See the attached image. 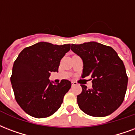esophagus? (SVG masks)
<instances>
[{
  "instance_id": "34e87169",
  "label": "esophagus",
  "mask_w": 135,
  "mask_h": 135,
  "mask_svg": "<svg viewBox=\"0 0 135 135\" xmlns=\"http://www.w3.org/2000/svg\"><path fill=\"white\" fill-rule=\"evenodd\" d=\"M76 85H78L77 82H76V81H71V86H75Z\"/></svg>"
}]
</instances>
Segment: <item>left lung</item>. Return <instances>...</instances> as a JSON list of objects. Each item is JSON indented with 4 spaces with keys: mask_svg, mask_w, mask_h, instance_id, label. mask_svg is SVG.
<instances>
[{
    "mask_svg": "<svg viewBox=\"0 0 135 135\" xmlns=\"http://www.w3.org/2000/svg\"><path fill=\"white\" fill-rule=\"evenodd\" d=\"M71 49L83 60L81 77L91 76L92 87L81 84L78 105L84 113L101 117L109 115L123 102L128 77L122 60L110 46L97 42L71 44Z\"/></svg>",
    "mask_w": 135,
    "mask_h": 135,
    "instance_id": "8db88e82",
    "label": "left lung"
}]
</instances>
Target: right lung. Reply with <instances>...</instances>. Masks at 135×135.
<instances>
[{
  "mask_svg": "<svg viewBox=\"0 0 135 135\" xmlns=\"http://www.w3.org/2000/svg\"><path fill=\"white\" fill-rule=\"evenodd\" d=\"M70 46L37 43L25 48L14 61L11 76L12 87L17 103L28 114L45 118L60 108L71 83L62 79L55 85L49 78L51 72L59 71L60 61Z\"/></svg>",
  "mask_w": 135,
  "mask_h": 135,
  "instance_id": "1",
  "label": "right lung"
}]
</instances>
